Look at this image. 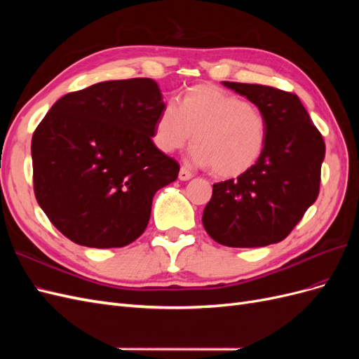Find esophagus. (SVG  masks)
Returning <instances> with one entry per match:
<instances>
[{
  "instance_id": "34e87169",
  "label": "esophagus",
  "mask_w": 359,
  "mask_h": 359,
  "mask_svg": "<svg viewBox=\"0 0 359 359\" xmlns=\"http://www.w3.org/2000/svg\"><path fill=\"white\" fill-rule=\"evenodd\" d=\"M180 180L181 181H189V180H191L193 178V173L187 169V168H181L180 169Z\"/></svg>"
}]
</instances>
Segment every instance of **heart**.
<instances>
[{"label": "heart", "instance_id": "obj_1", "mask_svg": "<svg viewBox=\"0 0 359 359\" xmlns=\"http://www.w3.org/2000/svg\"><path fill=\"white\" fill-rule=\"evenodd\" d=\"M195 135L191 158L211 168L215 178H238L253 169L268 139V119L243 97L201 83L184 91L178 107L161 106L154 124V145L165 154L181 149Z\"/></svg>", "mask_w": 359, "mask_h": 359}]
</instances>
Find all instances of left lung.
<instances>
[{"instance_id": "obj_1", "label": "left lung", "mask_w": 359, "mask_h": 359, "mask_svg": "<svg viewBox=\"0 0 359 359\" xmlns=\"http://www.w3.org/2000/svg\"><path fill=\"white\" fill-rule=\"evenodd\" d=\"M223 83L265 114L268 139L253 169L214 184L203 227L227 247L280 243L319 196L323 137L297 94L257 83Z\"/></svg>"}]
</instances>
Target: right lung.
<instances>
[{"label":"right lung","instance_id":"right-lung-1","mask_svg":"<svg viewBox=\"0 0 359 359\" xmlns=\"http://www.w3.org/2000/svg\"><path fill=\"white\" fill-rule=\"evenodd\" d=\"M165 104L156 81H106L69 93L50 107L31 140L34 194L70 241L126 247L147 229L157 190L180 165L154 145Z\"/></svg>","mask_w":359,"mask_h":359}]
</instances>
